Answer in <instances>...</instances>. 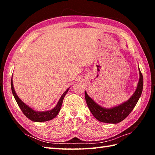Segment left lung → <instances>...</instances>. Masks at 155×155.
Returning <instances> with one entry per match:
<instances>
[{
	"instance_id": "8db88e82",
	"label": "left lung",
	"mask_w": 155,
	"mask_h": 155,
	"mask_svg": "<svg viewBox=\"0 0 155 155\" xmlns=\"http://www.w3.org/2000/svg\"><path fill=\"white\" fill-rule=\"evenodd\" d=\"M140 78L136 91L130 99L126 103L122 104L119 106L107 109L98 105L92 98L88 96L85 92V99L87 106L89 108L91 113L98 120L106 123L116 124L123 120L128 117L131 111L135 107L138 101L142 94L143 88V77L139 69Z\"/></svg>"
}]
</instances>
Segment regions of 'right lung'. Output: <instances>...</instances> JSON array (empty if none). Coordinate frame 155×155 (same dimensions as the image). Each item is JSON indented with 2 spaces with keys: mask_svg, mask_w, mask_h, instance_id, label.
<instances>
[{
  "mask_svg": "<svg viewBox=\"0 0 155 155\" xmlns=\"http://www.w3.org/2000/svg\"><path fill=\"white\" fill-rule=\"evenodd\" d=\"M11 89H12L13 96H14L16 103H17L18 105L19 106L20 108L21 109L23 114H24L28 118H29V119L35 122L48 121V120H52V118H54L55 117H57L58 113H59V111L61 110L62 101H63L64 96L66 95V94L67 93V92L68 91V89L63 94H62L61 98L59 99L58 102L57 106H56L53 109L48 111H45V112H37V111L33 110L31 108L28 107L27 104H25L18 98L17 94H16L15 93L14 87H13L12 79H11Z\"/></svg>",
  "mask_w": 155,
  "mask_h": 155,
  "instance_id": "right-lung-1",
  "label": "right lung"
}]
</instances>
